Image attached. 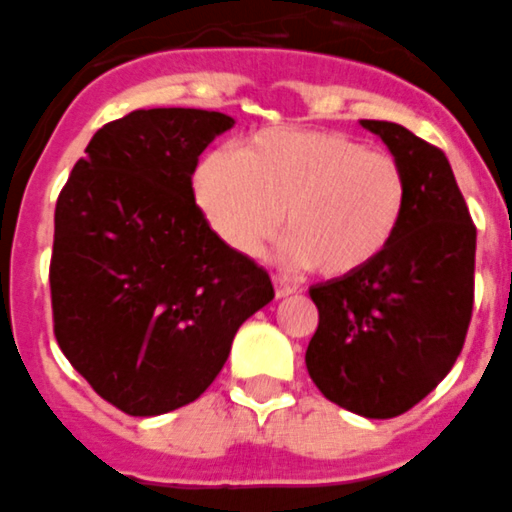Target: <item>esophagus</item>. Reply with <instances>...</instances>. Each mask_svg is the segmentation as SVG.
Segmentation results:
<instances>
[{"instance_id": "1", "label": "esophagus", "mask_w": 512, "mask_h": 512, "mask_svg": "<svg viewBox=\"0 0 512 512\" xmlns=\"http://www.w3.org/2000/svg\"><path fill=\"white\" fill-rule=\"evenodd\" d=\"M273 285H275V298H288L296 293V285H288L285 280H280L278 275H273Z\"/></svg>"}]
</instances>
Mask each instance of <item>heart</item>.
<instances>
[{
	"mask_svg": "<svg viewBox=\"0 0 512 512\" xmlns=\"http://www.w3.org/2000/svg\"><path fill=\"white\" fill-rule=\"evenodd\" d=\"M193 191L211 232L255 257L285 224L280 262L347 278L370 267L398 234L408 206L405 170L334 130H262L209 153Z\"/></svg>",
	"mask_w": 512,
	"mask_h": 512,
	"instance_id": "1",
	"label": "heart"
}]
</instances>
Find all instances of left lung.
Returning a JSON list of instances; mask_svg holds the SVG:
<instances>
[{
  "label": "left lung",
  "mask_w": 512,
  "mask_h": 512,
  "mask_svg": "<svg viewBox=\"0 0 512 512\" xmlns=\"http://www.w3.org/2000/svg\"><path fill=\"white\" fill-rule=\"evenodd\" d=\"M403 165L408 206L390 247L347 278L311 285L319 329L306 367L331 403L393 418L449 375L474 303L477 229L439 147L395 122L362 119Z\"/></svg>",
  "instance_id": "8db88e82"
}]
</instances>
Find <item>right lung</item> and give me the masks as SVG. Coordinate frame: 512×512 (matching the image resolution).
<instances>
[{"label":"right lung","mask_w":512,"mask_h":512,"mask_svg":"<svg viewBox=\"0 0 512 512\" xmlns=\"http://www.w3.org/2000/svg\"><path fill=\"white\" fill-rule=\"evenodd\" d=\"M232 127L206 109L130 112L91 137L55 204V339L130 416L193 403L239 326L275 296L270 275L229 250L193 199L199 155Z\"/></svg>","instance_id":"add662e5"}]
</instances>
